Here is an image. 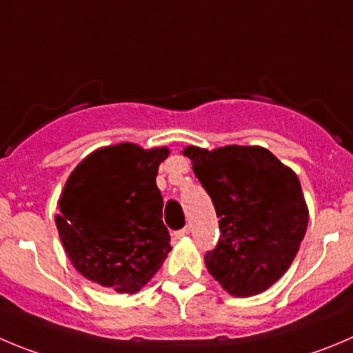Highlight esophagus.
Here are the masks:
<instances>
[{
    "label": "esophagus",
    "instance_id": "esophagus-1",
    "mask_svg": "<svg viewBox=\"0 0 353 353\" xmlns=\"http://www.w3.org/2000/svg\"><path fill=\"white\" fill-rule=\"evenodd\" d=\"M189 234H190V227H183V229H180V230H174L173 236L174 237H185V236H189Z\"/></svg>",
    "mask_w": 353,
    "mask_h": 353
}]
</instances>
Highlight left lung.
I'll use <instances>...</instances> for the list:
<instances>
[{
	"instance_id": "1",
	"label": "left lung",
	"mask_w": 353,
	"mask_h": 353,
	"mask_svg": "<svg viewBox=\"0 0 353 353\" xmlns=\"http://www.w3.org/2000/svg\"><path fill=\"white\" fill-rule=\"evenodd\" d=\"M183 156L220 218L208 272L234 296L261 293L290 268L307 232L300 180L263 147H187Z\"/></svg>"
}]
</instances>
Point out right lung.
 <instances>
[{
  "label": "right lung",
  "mask_w": 353,
  "mask_h": 353,
  "mask_svg": "<svg viewBox=\"0 0 353 353\" xmlns=\"http://www.w3.org/2000/svg\"><path fill=\"white\" fill-rule=\"evenodd\" d=\"M170 150L103 147L74 168L55 216L76 270L117 293H137L171 251L157 168Z\"/></svg>",
  "instance_id": "1"
}]
</instances>
